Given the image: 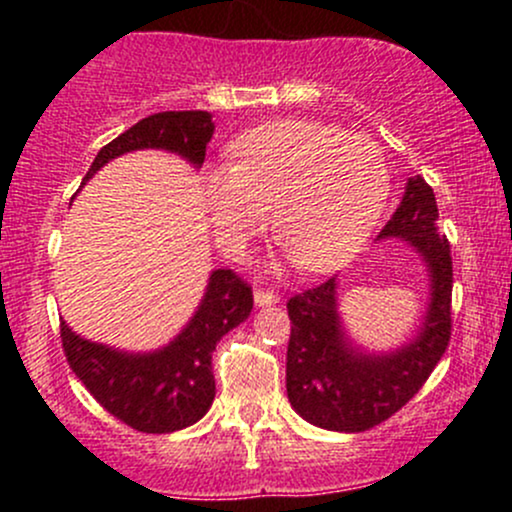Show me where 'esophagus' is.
Returning a JSON list of instances; mask_svg holds the SVG:
<instances>
[{"instance_id":"1","label":"esophagus","mask_w":512,"mask_h":512,"mask_svg":"<svg viewBox=\"0 0 512 512\" xmlns=\"http://www.w3.org/2000/svg\"><path fill=\"white\" fill-rule=\"evenodd\" d=\"M280 299V294L272 292V289H255V304L257 307H265V304H275Z\"/></svg>"}]
</instances>
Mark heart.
<instances>
[{
  "label": "heart",
  "mask_w": 512,
  "mask_h": 512,
  "mask_svg": "<svg viewBox=\"0 0 512 512\" xmlns=\"http://www.w3.org/2000/svg\"><path fill=\"white\" fill-rule=\"evenodd\" d=\"M232 165L205 173L203 190L215 237L237 257L267 230L299 270H337L371 235L386 198L389 168L379 146L319 121H272L230 143Z\"/></svg>",
  "instance_id": "heart-1"
}]
</instances>
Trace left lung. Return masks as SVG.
Masks as SVG:
<instances>
[{"label":"left lung","instance_id":"left-lung-1","mask_svg":"<svg viewBox=\"0 0 512 512\" xmlns=\"http://www.w3.org/2000/svg\"><path fill=\"white\" fill-rule=\"evenodd\" d=\"M379 237L406 240L428 267L431 302L406 347L366 354L349 342L337 312V277L287 302V399L304 421L327 431H369L394 416L426 384L451 342V245L438 232L436 195L421 175L409 178Z\"/></svg>","mask_w":512,"mask_h":512}]
</instances>
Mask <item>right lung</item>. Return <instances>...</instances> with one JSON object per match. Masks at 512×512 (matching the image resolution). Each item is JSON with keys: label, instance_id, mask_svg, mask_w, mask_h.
Listing matches in <instances>:
<instances>
[{"label": "right lung", "instance_id": "right-lung-1", "mask_svg": "<svg viewBox=\"0 0 512 512\" xmlns=\"http://www.w3.org/2000/svg\"><path fill=\"white\" fill-rule=\"evenodd\" d=\"M213 131L208 111L153 113L106 143L81 185L108 160L143 148L178 153L200 168ZM250 312L252 287L232 270H215L198 312L168 347L146 354L118 352L79 337L66 322H61V344L74 374L108 414L136 431L170 433L208 414L215 399V344Z\"/></svg>", "mask_w": 512, "mask_h": 512}]
</instances>
